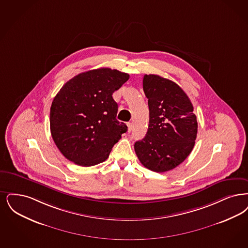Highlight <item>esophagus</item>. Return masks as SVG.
<instances>
[{
  "label": "esophagus",
  "instance_id": "34e87169",
  "mask_svg": "<svg viewBox=\"0 0 248 248\" xmlns=\"http://www.w3.org/2000/svg\"><path fill=\"white\" fill-rule=\"evenodd\" d=\"M127 127H128V132L130 133L133 129V124L132 123H127Z\"/></svg>",
  "mask_w": 248,
  "mask_h": 248
}]
</instances>
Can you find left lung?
Here are the masks:
<instances>
[{"mask_svg":"<svg viewBox=\"0 0 248 248\" xmlns=\"http://www.w3.org/2000/svg\"><path fill=\"white\" fill-rule=\"evenodd\" d=\"M143 89L149 99V129L146 137L135 143V151L146 168L168 171L186 159L194 148L197 116L188 96L171 80L145 75Z\"/></svg>","mask_w":248,"mask_h":248,"instance_id":"8db88e82","label":"left lung"}]
</instances>
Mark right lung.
Returning <instances> with one entry per match:
<instances>
[{
    "label": "right lung",
    "mask_w": 248,
    "mask_h": 248,
    "mask_svg": "<svg viewBox=\"0 0 248 248\" xmlns=\"http://www.w3.org/2000/svg\"><path fill=\"white\" fill-rule=\"evenodd\" d=\"M128 79L126 73L99 68L81 73L60 89L50 107V133L66 159L84 167L108 159L127 131L116 119L112 93Z\"/></svg>",
    "instance_id": "1"
}]
</instances>
